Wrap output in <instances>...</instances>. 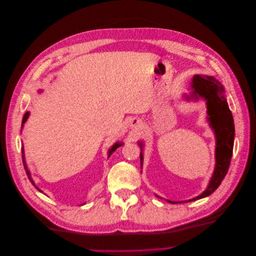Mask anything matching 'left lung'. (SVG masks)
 I'll return each instance as SVG.
<instances>
[{"instance_id":"left-lung-1","label":"left lung","mask_w":256,"mask_h":256,"mask_svg":"<svg viewBox=\"0 0 256 256\" xmlns=\"http://www.w3.org/2000/svg\"><path fill=\"white\" fill-rule=\"evenodd\" d=\"M190 88H192V92L190 96H186V100H198V98H202L206 101V107H208V118L210 120V125L214 129L216 134V166L212 179L210 180V184L206 190L201 194H199V196L188 201L181 202H190L208 197L218 188L228 172L231 156H232L234 140V118L232 114H231V112L229 110L227 101L225 99L223 85L214 77L194 75L192 80ZM138 144L140 146L142 149V142H138ZM140 164H142V152ZM166 201L168 203L174 204L181 203L171 200Z\"/></svg>"}]
</instances>
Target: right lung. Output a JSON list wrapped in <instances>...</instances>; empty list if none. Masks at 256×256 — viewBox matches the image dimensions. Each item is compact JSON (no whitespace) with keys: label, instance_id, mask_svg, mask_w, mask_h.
I'll use <instances>...</instances> for the list:
<instances>
[{"label":"right lung","instance_id":"1","mask_svg":"<svg viewBox=\"0 0 256 256\" xmlns=\"http://www.w3.org/2000/svg\"><path fill=\"white\" fill-rule=\"evenodd\" d=\"M28 116H29V112H26L25 114V116H24V118H22V127L24 126V124H25L26 123V120H27V118H28ZM120 146H122V142H116L114 146H112V149L110 150H109L108 151V157L109 156H110L118 147H120ZM22 164H24V168H25V170H26V173H27V176H28V178L30 179V181L32 182V184L36 188H38L40 192H42L38 186H35V184H34V181L32 180V178H31V175H30V172H29V170H28V168H27V164H26V160H25V154H24V146H22Z\"/></svg>","mask_w":256,"mask_h":256}]
</instances>
